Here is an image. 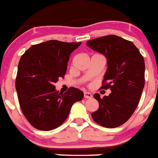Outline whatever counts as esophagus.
Returning a JSON list of instances; mask_svg holds the SVG:
<instances>
[{
	"mask_svg": "<svg viewBox=\"0 0 158 158\" xmlns=\"http://www.w3.org/2000/svg\"><path fill=\"white\" fill-rule=\"evenodd\" d=\"M84 96H85V98H92V96H93V95H92L91 93H89V92H85L84 93Z\"/></svg>",
	"mask_w": 158,
	"mask_h": 158,
	"instance_id": "obj_1",
	"label": "esophagus"
}]
</instances>
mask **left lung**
Here are the masks:
<instances>
[{
  "label": "left lung",
  "instance_id": "1",
  "mask_svg": "<svg viewBox=\"0 0 158 158\" xmlns=\"http://www.w3.org/2000/svg\"><path fill=\"white\" fill-rule=\"evenodd\" d=\"M86 44L107 58L101 88L111 91L103 98L99 93L94 94L99 108L92 113V118L104 127L121 126L132 115L140 100L145 85L144 58L132 42L114 35L89 40Z\"/></svg>",
  "mask_w": 158,
  "mask_h": 158
}]
</instances>
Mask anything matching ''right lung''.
Returning a JSON list of instances; mask_svg holds the SVG:
<instances>
[{
	"mask_svg": "<svg viewBox=\"0 0 158 158\" xmlns=\"http://www.w3.org/2000/svg\"><path fill=\"white\" fill-rule=\"evenodd\" d=\"M81 44L49 40L31 46L20 58L16 79L18 100L36 129L51 131L62 125L73 104L83 99L80 89L72 87L61 93L54 86L65 74L71 53Z\"/></svg>",
	"mask_w": 158,
	"mask_h": 158,
	"instance_id": "right-lung-1",
	"label": "right lung"
}]
</instances>
